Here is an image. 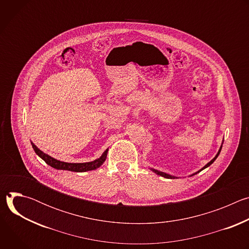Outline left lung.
Here are the masks:
<instances>
[{"instance_id": "1", "label": "left lung", "mask_w": 249, "mask_h": 249, "mask_svg": "<svg viewBox=\"0 0 249 249\" xmlns=\"http://www.w3.org/2000/svg\"><path fill=\"white\" fill-rule=\"evenodd\" d=\"M221 150H222V147L220 148V151L218 152L217 156H216V157H215L214 159H213V160H211L210 162H208V163H207V164H206V165H205V166H204V167H203V168H202L201 170H203L204 168H206V167L210 166V165H211V164H212L213 162H214V161L216 160V159L218 158V156H219V155H220V153H221ZM153 170H154V171H155V172H156L157 174H159V175H160V176H163V177H165V178H174V177H173V176H171V175H168V174H166V173H164V172H160V171H158V170H155V169H153Z\"/></svg>"}]
</instances>
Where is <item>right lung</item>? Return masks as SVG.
Instances as JSON below:
<instances>
[{
    "label": "right lung",
    "instance_id": "right-lung-1",
    "mask_svg": "<svg viewBox=\"0 0 249 249\" xmlns=\"http://www.w3.org/2000/svg\"><path fill=\"white\" fill-rule=\"evenodd\" d=\"M31 145H32V148H33L34 152L36 153V155H38L50 166H52V167H54L56 169L70 170V171H75V172H84V171L93 170V169L99 167L105 161L106 156H107V152H108V150H106L99 159H97V160H95L93 161H90V162L70 163V162H64V161L57 160L51 158L50 156L44 154L43 152H41L33 143H31Z\"/></svg>",
    "mask_w": 249,
    "mask_h": 249
}]
</instances>
